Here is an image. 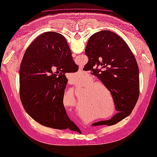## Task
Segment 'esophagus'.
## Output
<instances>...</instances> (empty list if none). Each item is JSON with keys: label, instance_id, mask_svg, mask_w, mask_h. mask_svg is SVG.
<instances>
[{"label": "esophagus", "instance_id": "obj_1", "mask_svg": "<svg viewBox=\"0 0 157 157\" xmlns=\"http://www.w3.org/2000/svg\"><path fill=\"white\" fill-rule=\"evenodd\" d=\"M78 73L79 74V75H85V72L82 70V67H80L79 68V70H78Z\"/></svg>", "mask_w": 157, "mask_h": 157}]
</instances>
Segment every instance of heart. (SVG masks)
<instances>
[{
	"label": "heart",
	"instance_id": "b5f03b06",
	"mask_svg": "<svg viewBox=\"0 0 157 157\" xmlns=\"http://www.w3.org/2000/svg\"><path fill=\"white\" fill-rule=\"evenodd\" d=\"M84 78V75H75L70 78L72 82H81ZM94 82L92 78H88L84 85L82 86L80 89L88 86L84 89V102H87V104L90 106V108L87 109V112L89 113L95 114L100 117L101 119H107L110 118L115 114V107L113 101L109 102L108 98L106 93L107 90L105 85L99 82ZM91 85L90 86V85ZM105 91L104 92V91ZM66 95L68 96L71 102V105L75 106L77 100L75 94L72 91L69 90L67 93Z\"/></svg>",
	"mask_w": 157,
	"mask_h": 157
}]
</instances>
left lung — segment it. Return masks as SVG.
I'll list each match as a JSON object with an SVG mask.
<instances>
[{"label": "left lung", "instance_id": "left-lung-1", "mask_svg": "<svg viewBox=\"0 0 157 157\" xmlns=\"http://www.w3.org/2000/svg\"><path fill=\"white\" fill-rule=\"evenodd\" d=\"M85 54L89 61L84 70L93 71L110 91L119 112L110 120L99 121L92 126L117 124L131 113L138 100L140 77L136 59L124 40L110 31H99L91 36Z\"/></svg>", "mask_w": 157, "mask_h": 157}]
</instances>
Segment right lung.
Listing matches in <instances>:
<instances>
[{
    "label": "right lung",
    "mask_w": 157,
    "mask_h": 157,
    "mask_svg": "<svg viewBox=\"0 0 157 157\" xmlns=\"http://www.w3.org/2000/svg\"><path fill=\"white\" fill-rule=\"evenodd\" d=\"M78 70L61 34L50 31L38 36L26 50L20 66V98L26 113L43 126L70 128L74 123L63 104L68 82L65 74Z\"/></svg>",
    "instance_id": "add662e5"
}]
</instances>
